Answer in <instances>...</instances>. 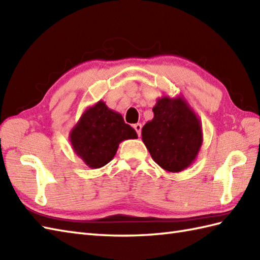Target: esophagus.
<instances>
[{
  "instance_id": "esophagus-1",
  "label": "esophagus",
  "mask_w": 260,
  "mask_h": 260,
  "mask_svg": "<svg viewBox=\"0 0 260 260\" xmlns=\"http://www.w3.org/2000/svg\"><path fill=\"white\" fill-rule=\"evenodd\" d=\"M133 127H134V129L136 131L137 135L141 136V132H142V124H141V123H137V124H135Z\"/></svg>"
}]
</instances>
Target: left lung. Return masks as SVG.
<instances>
[{
	"label": "left lung",
	"instance_id": "1",
	"mask_svg": "<svg viewBox=\"0 0 260 260\" xmlns=\"http://www.w3.org/2000/svg\"><path fill=\"white\" fill-rule=\"evenodd\" d=\"M154 117L143 126L142 140L154 162L178 173L194 162L203 134L200 119L183 97L163 96L153 107Z\"/></svg>",
	"mask_w": 260,
	"mask_h": 260
}]
</instances>
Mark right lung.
Segmentation results:
<instances>
[{"instance_id":"add662e5","label":"right lung","mask_w":260,"mask_h":260,"mask_svg":"<svg viewBox=\"0 0 260 260\" xmlns=\"http://www.w3.org/2000/svg\"><path fill=\"white\" fill-rule=\"evenodd\" d=\"M133 139H137L135 129L103 101L88 107L69 134L74 152L90 169L109 163L119 143Z\"/></svg>"}]
</instances>
